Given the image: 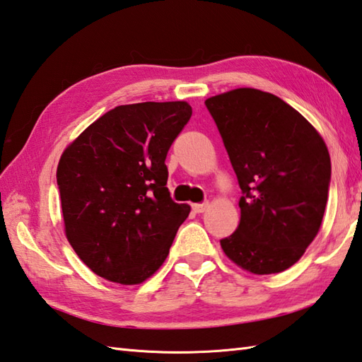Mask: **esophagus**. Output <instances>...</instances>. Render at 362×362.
I'll use <instances>...</instances> for the list:
<instances>
[{"label": "esophagus", "mask_w": 362, "mask_h": 362, "mask_svg": "<svg viewBox=\"0 0 362 362\" xmlns=\"http://www.w3.org/2000/svg\"><path fill=\"white\" fill-rule=\"evenodd\" d=\"M191 209H193L194 213H204L206 209H209V202H204V204H193L191 205Z\"/></svg>", "instance_id": "obj_1"}]
</instances>
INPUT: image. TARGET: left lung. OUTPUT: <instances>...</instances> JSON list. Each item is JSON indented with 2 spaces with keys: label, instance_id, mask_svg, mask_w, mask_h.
Wrapping results in <instances>:
<instances>
[{
  "label": "left lung",
  "instance_id": "left-lung-1",
  "mask_svg": "<svg viewBox=\"0 0 362 362\" xmlns=\"http://www.w3.org/2000/svg\"><path fill=\"white\" fill-rule=\"evenodd\" d=\"M241 188V221L221 240L252 274L286 271L316 238L328 201L332 161L308 121L279 96L238 88L205 101Z\"/></svg>",
  "mask_w": 362,
  "mask_h": 362
}]
</instances>
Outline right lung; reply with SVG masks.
<instances>
[{"label": "right lung", "instance_id": "right-lung-1", "mask_svg": "<svg viewBox=\"0 0 362 362\" xmlns=\"http://www.w3.org/2000/svg\"><path fill=\"white\" fill-rule=\"evenodd\" d=\"M191 105H118L68 146L57 166L65 233L96 275L136 284L157 271L189 206L166 188L165 160Z\"/></svg>", "mask_w": 362, "mask_h": 362}]
</instances>
